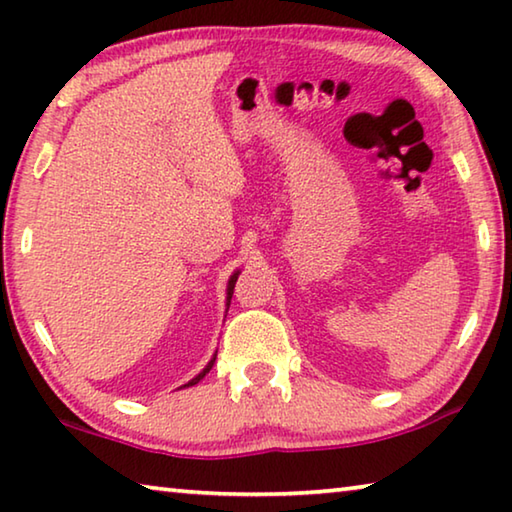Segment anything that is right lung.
Listing matches in <instances>:
<instances>
[{
	"mask_svg": "<svg viewBox=\"0 0 512 512\" xmlns=\"http://www.w3.org/2000/svg\"><path fill=\"white\" fill-rule=\"evenodd\" d=\"M237 277H239V271H235V273H232L230 275V280H228V289H225V293H228V298H225V305H228L230 307V298H232V291H235V282H237ZM214 361H216V354H214V357L210 359V363H207V366L201 370V372H198V375L194 377V379H189L187 381V384L185 386H180V388H189V386H194V384H198V381H201L205 375H207V372H210L212 370V366H214Z\"/></svg>",
	"mask_w": 512,
	"mask_h": 512,
	"instance_id": "add662e5",
	"label": "right lung"
}]
</instances>
